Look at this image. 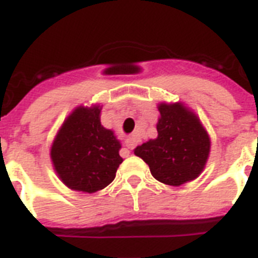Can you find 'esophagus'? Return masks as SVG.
I'll list each match as a JSON object with an SVG mask.
<instances>
[{"label": "esophagus", "instance_id": "34e87169", "mask_svg": "<svg viewBox=\"0 0 258 258\" xmlns=\"http://www.w3.org/2000/svg\"><path fill=\"white\" fill-rule=\"evenodd\" d=\"M124 145L127 149H134V147H135V145H137V141H135V138H127V139H125Z\"/></svg>", "mask_w": 258, "mask_h": 258}]
</instances>
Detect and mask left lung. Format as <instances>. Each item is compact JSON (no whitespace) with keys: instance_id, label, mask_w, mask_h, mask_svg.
Here are the masks:
<instances>
[{"instance_id":"1","label":"left lung","mask_w":258,"mask_h":258,"mask_svg":"<svg viewBox=\"0 0 258 258\" xmlns=\"http://www.w3.org/2000/svg\"><path fill=\"white\" fill-rule=\"evenodd\" d=\"M158 137L135 149L155 180L178 186L195 180L210 153V138L199 119L180 104H161Z\"/></svg>"}]
</instances>
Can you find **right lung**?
Returning <instances> with one entry per match:
<instances>
[{
    "mask_svg": "<svg viewBox=\"0 0 258 258\" xmlns=\"http://www.w3.org/2000/svg\"><path fill=\"white\" fill-rule=\"evenodd\" d=\"M100 108H77L51 147L60 180L72 189L93 194L109 185L123 162L120 142L100 123Z\"/></svg>",
    "mask_w": 258,
    "mask_h": 258,
    "instance_id": "add662e5",
    "label": "right lung"
}]
</instances>
